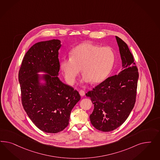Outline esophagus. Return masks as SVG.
<instances>
[{
    "mask_svg": "<svg viewBox=\"0 0 160 160\" xmlns=\"http://www.w3.org/2000/svg\"><path fill=\"white\" fill-rule=\"evenodd\" d=\"M79 94H80V95L81 96H84L85 95V92H84V90H81L79 91Z\"/></svg>",
    "mask_w": 160,
    "mask_h": 160,
    "instance_id": "obj_1",
    "label": "esophagus"
}]
</instances>
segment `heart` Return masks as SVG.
<instances>
[{
    "label": "heart",
    "instance_id": "obj_1",
    "mask_svg": "<svg viewBox=\"0 0 160 160\" xmlns=\"http://www.w3.org/2000/svg\"><path fill=\"white\" fill-rule=\"evenodd\" d=\"M114 61L115 54L112 48L84 43L73 48L70 58L62 59L60 68L70 84L76 82L80 68L83 73L82 82L98 83L110 73Z\"/></svg>",
    "mask_w": 160,
    "mask_h": 160
}]
</instances>
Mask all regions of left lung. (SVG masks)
<instances>
[{"label": "left lung", "mask_w": 160, "mask_h": 160, "mask_svg": "<svg viewBox=\"0 0 160 160\" xmlns=\"http://www.w3.org/2000/svg\"><path fill=\"white\" fill-rule=\"evenodd\" d=\"M122 60V71L106 78L86 94L94 104L91 123L99 131H112L129 116L136 102L138 68L127 44L116 36Z\"/></svg>", "instance_id": "left-lung-1"}]
</instances>
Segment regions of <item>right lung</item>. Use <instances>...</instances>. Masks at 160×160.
I'll list each match as a JSON object with an SVG mask.
<instances>
[{"label": "right lung", "instance_id": "right-lung-1", "mask_svg": "<svg viewBox=\"0 0 160 160\" xmlns=\"http://www.w3.org/2000/svg\"><path fill=\"white\" fill-rule=\"evenodd\" d=\"M60 41L34 44L25 54L19 72L22 103L30 119L40 130L57 133L68 127L70 115L80 96L58 78ZM47 74L40 77L37 73ZM43 79V85L39 82Z\"/></svg>", "mask_w": 160, "mask_h": 160}]
</instances>
